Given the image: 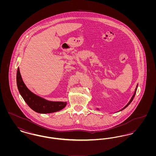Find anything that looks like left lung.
I'll return each mask as SVG.
<instances>
[{
  "label": "left lung",
  "mask_w": 156,
  "mask_h": 156,
  "mask_svg": "<svg viewBox=\"0 0 156 156\" xmlns=\"http://www.w3.org/2000/svg\"><path fill=\"white\" fill-rule=\"evenodd\" d=\"M137 87H136V89H135V92H134V93L133 95V97H132V98H131V99H130V101H129V102L128 103V104H127V105H126V106H125L122 109H121L120 111H122V110H123L124 109H125L126 108V107L129 105V104H130L131 102H132V101H133V99L134 97V96H135V95H136V90H137Z\"/></svg>",
  "instance_id": "8db88e82"
}]
</instances>
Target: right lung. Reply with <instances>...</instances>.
<instances>
[{
    "label": "right lung",
    "instance_id": "add662e5",
    "mask_svg": "<svg viewBox=\"0 0 156 156\" xmlns=\"http://www.w3.org/2000/svg\"><path fill=\"white\" fill-rule=\"evenodd\" d=\"M17 85L19 91L31 109L37 113H48L59 111L64 108L67 102L48 101L31 92L23 81L19 68L17 71Z\"/></svg>",
    "mask_w": 156,
    "mask_h": 156
}]
</instances>
